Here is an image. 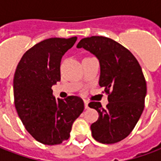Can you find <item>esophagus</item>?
<instances>
[{"instance_id": "obj_1", "label": "esophagus", "mask_w": 161, "mask_h": 161, "mask_svg": "<svg viewBox=\"0 0 161 161\" xmlns=\"http://www.w3.org/2000/svg\"><path fill=\"white\" fill-rule=\"evenodd\" d=\"M84 107H85L86 109L89 108V102H88L87 100H84Z\"/></svg>"}]
</instances>
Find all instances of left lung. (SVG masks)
<instances>
[{"mask_svg":"<svg viewBox=\"0 0 161 161\" xmlns=\"http://www.w3.org/2000/svg\"><path fill=\"white\" fill-rule=\"evenodd\" d=\"M77 47H83L98 58L99 85L108 94L106 108L99 102L89 103L99 114L91 126L92 136L103 144L121 142L134 129L144 109L147 83L142 67L130 51L107 37L84 38Z\"/></svg>","mask_w":161,"mask_h":161,"instance_id":"8db88e82","label":"left lung"}]
</instances>
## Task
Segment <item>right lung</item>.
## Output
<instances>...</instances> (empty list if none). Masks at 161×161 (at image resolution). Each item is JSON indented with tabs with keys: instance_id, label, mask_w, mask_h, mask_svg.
<instances>
[{
	"instance_id": "right-lung-1",
	"label": "right lung",
	"mask_w": 161,
	"mask_h": 161,
	"mask_svg": "<svg viewBox=\"0 0 161 161\" xmlns=\"http://www.w3.org/2000/svg\"><path fill=\"white\" fill-rule=\"evenodd\" d=\"M77 39L51 38L37 43L24 53L15 70L16 111L27 132L45 145L68 140L72 123L84 111V101L79 97L56 99L52 90L60 81L61 58Z\"/></svg>"
}]
</instances>
